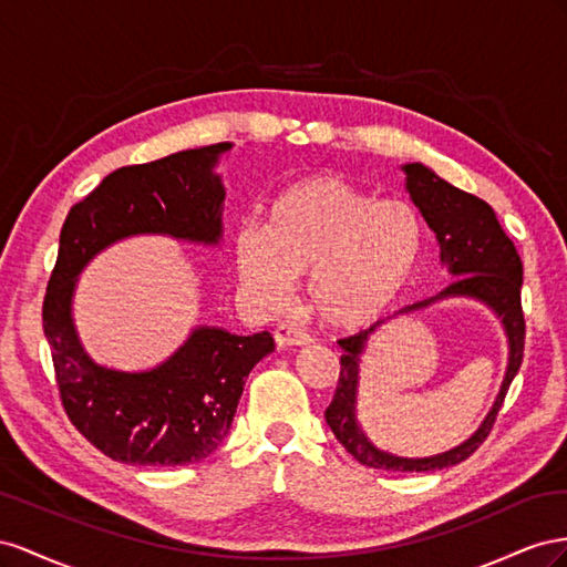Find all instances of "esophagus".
<instances>
[{
    "mask_svg": "<svg viewBox=\"0 0 567 567\" xmlns=\"http://www.w3.org/2000/svg\"><path fill=\"white\" fill-rule=\"evenodd\" d=\"M275 344H278L280 349H287V347H306L313 342V337L309 332H303L295 326H280L275 328Z\"/></svg>",
    "mask_w": 567,
    "mask_h": 567,
    "instance_id": "34e87169",
    "label": "esophagus"
}]
</instances>
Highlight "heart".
Here are the masks:
<instances>
[{
  "label": "heart",
  "mask_w": 567,
  "mask_h": 567,
  "mask_svg": "<svg viewBox=\"0 0 567 567\" xmlns=\"http://www.w3.org/2000/svg\"><path fill=\"white\" fill-rule=\"evenodd\" d=\"M425 220L409 199H380L332 175L275 194L266 225L233 237L241 282L268 303L285 301L311 275L313 311L337 328L380 318L401 297L425 249Z\"/></svg>",
  "instance_id": "heart-1"
}]
</instances>
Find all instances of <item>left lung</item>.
Segmentation results:
<instances>
[{
	"instance_id": "left-lung-1",
	"label": "left lung",
	"mask_w": 567,
	"mask_h": 567,
	"mask_svg": "<svg viewBox=\"0 0 567 567\" xmlns=\"http://www.w3.org/2000/svg\"><path fill=\"white\" fill-rule=\"evenodd\" d=\"M401 171L406 173V189L413 204L420 208V214H423L425 223L436 235V241H440L442 264L451 275H458V278L451 282L444 292L406 306V309L396 311L394 318L401 313L425 309V306L446 297H471L487 303L498 316L501 326H504V332L508 337L506 375L504 382H501V390L496 394L492 411L482 420V425L471 440H465L456 449L444 451V454L427 458H403L386 454V451H380L368 440L359 425V420H355L361 353L365 351L368 337L380 326H384V320H378L375 326H370L359 334L339 339V347L344 349L342 359H339V365L342 368H339L337 390L332 403L326 411V420L339 444H342L359 463L368 467H378V471L430 473L456 465L475 454L480 444L487 440V434L492 432L501 403L506 399L515 373L520 370L525 351V318L520 303L523 261L515 251V245L498 225L494 208L487 202H482L475 194H467L454 185H449L423 164H406L401 166Z\"/></svg>"
}]
</instances>
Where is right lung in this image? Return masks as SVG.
I'll return each mask as SVG.
<instances>
[{
    "instance_id": "1",
    "label": "right lung",
    "mask_w": 567,
    "mask_h": 567,
    "mask_svg": "<svg viewBox=\"0 0 567 567\" xmlns=\"http://www.w3.org/2000/svg\"><path fill=\"white\" fill-rule=\"evenodd\" d=\"M230 150V142H218L113 171L71 208L61 228L42 328L63 411L113 461L187 465L214 454L230 432L251 368L275 349L270 332L241 337L202 326L164 363L123 373L94 363L73 326L78 275L113 241L168 235L218 245L225 189L214 168Z\"/></svg>"
}]
</instances>
